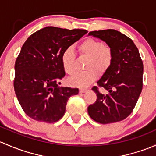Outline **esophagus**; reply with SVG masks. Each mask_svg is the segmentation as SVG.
Listing matches in <instances>:
<instances>
[{
    "mask_svg": "<svg viewBox=\"0 0 156 156\" xmlns=\"http://www.w3.org/2000/svg\"><path fill=\"white\" fill-rule=\"evenodd\" d=\"M87 91H88V89H84V88H81V89H80V93H84Z\"/></svg>",
    "mask_w": 156,
    "mask_h": 156,
    "instance_id": "34e87169",
    "label": "esophagus"
}]
</instances>
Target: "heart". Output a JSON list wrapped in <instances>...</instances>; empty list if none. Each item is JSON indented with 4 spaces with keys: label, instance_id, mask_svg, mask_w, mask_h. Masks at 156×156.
<instances>
[{
    "label": "heart",
    "instance_id": "1",
    "mask_svg": "<svg viewBox=\"0 0 156 156\" xmlns=\"http://www.w3.org/2000/svg\"><path fill=\"white\" fill-rule=\"evenodd\" d=\"M80 55L87 57L85 68L86 70L76 73L69 79V83L76 87H86L95 81L98 73L108 70L113 62V51L107 45L93 38H87L77 46ZM76 55L71 48L65 49L62 55V64L64 70L71 75L75 72Z\"/></svg>",
    "mask_w": 156,
    "mask_h": 156
}]
</instances>
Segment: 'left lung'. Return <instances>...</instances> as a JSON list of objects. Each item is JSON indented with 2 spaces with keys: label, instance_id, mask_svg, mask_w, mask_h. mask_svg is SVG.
<instances>
[{
  "label": "left lung",
  "instance_id": "left-lung-1",
  "mask_svg": "<svg viewBox=\"0 0 156 156\" xmlns=\"http://www.w3.org/2000/svg\"><path fill=\"white\" fill-rule=\"evenodd\" d=\"M104 41L113 51V62L98 85L108 91L103 94L94 86L97 100L89 106L91 119L101 124L122 121L134 110L143 88L144 65L132 40L113 29L94 30L89 33Z\"/></svg>",
  "mask_w": 156,
  "mask_h": 156
}]
</instances>
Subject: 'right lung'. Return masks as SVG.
Instances as JSON below:
<instances>
[{
	"label": "right lung",
	"mask_w": 156,
	"mask_h": 156,
	"mask_svg": "<svg viewBox=\"0 0 156 156\" xmlns=\"http://www.w3.org/2000/svg\"><path fill=\"white\" fill-rule=\"evenodd\" d=\"M87 33L49 26L34 33L24 43L16 61L14 90L30 118L53 123L65 115L67 100L79 89L59 86L65 76L62 55Z\"/></svg>",
	"instance_id": "1"
}]
</instances>
